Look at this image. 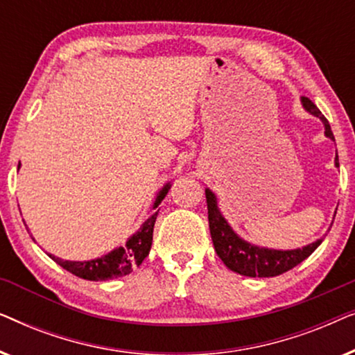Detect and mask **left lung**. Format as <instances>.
Instances as JSON below:
<instances>
[{
    "label": "left lung",
    "instance_id": "1",
    "mask_svg": "<svg viewBox=\"0 0 355 355\" xmlns=\"http://www.w3.org/2000/svg\"><path fill=\"white\" fill-rule=\"evenodd\" d=\"M300 101H302L305 111L322 119L324 125V135L334 140L329 123L320 113L317 106L313 105V101L309 100L307 96H302ZM334 166L339 168L338 153L336 158H334ZM205 197L208 208V225H210L213 245H215L216 254L223 260V263L231 271H234V273L250 276V278H273V276L283 275L286 271L293 270L294 266H297L300 261H304L307 257L312 255L313 250L323 242L322 237V239H317L312 244L302 247V249L293 250H276L268 249V247L250 244V242L237 236L234 230L230 226V223L226 221V218L221 215L220 208H218L216 196L210 189H205Z\"/></svg>",
    "mask_w": 355,
    "mask_h": 355
}]
</instances>
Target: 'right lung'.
Listing matches in <instances>:
<instances>
[{
	"instance_id": "obj_1",
	"label": "right lung",
	"mask_w": 355,
	"mask_h": 355,
	"mask_svg": "<svg viewBox=\"0 0 355 355\" xmlns=\"http://www.w3.org/2000/svg\"><path fill=\"white\" fill-rule=\"evenodd\" d=\"M171 187V182L163 186L162 191L157 193L155 198L152 213H150L147 220L142 223L140 230L132 234L125 242L124 245L118 247V249L108 252L106 255H101L98 259L87 260V261H71L62 260L60 257H55L51 254L50 259L55 260L58 265L69 271V273L79 276L82 279L89 281H106L119 278V276H125L132 271L135 266H139L148 255L150 249H152L153 241V226L158 216V205L166 197V193Z\"/></svg>"
}]
</instances>
